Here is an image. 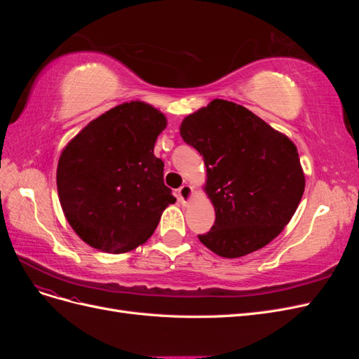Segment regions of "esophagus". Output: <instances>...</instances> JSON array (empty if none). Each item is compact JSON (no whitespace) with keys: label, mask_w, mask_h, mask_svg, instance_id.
Returning <instances> with one entry per match:
<instances>
[{"label":"esophagus","mask_w":359,"mask_h":359,"mask_svg":"<svg viewBox=\"0 0 359 359\" xmlns=\"http://www.w3.org/2000/svg\"><path fill=\"white\" fill-rule=\"evenodd\" d=\"M191 194H193V189L189 186V184H184V186H181L178 189V199L181 202H189Z\"/></svg>","instance_id":"obj_1"}]
</instances>
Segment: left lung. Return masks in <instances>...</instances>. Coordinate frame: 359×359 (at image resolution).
I'll use <instances>...</instances> for the list:
<instances>
[{
	"instance_id": "left-lung-1",
	"label": "left lung",
	"mask_w": 359,
	"mask_h": 359,
	"mask_svg": "<svg viewBox=\"0 0 359 359\" xmlns=\"http://www.w3.org/2000/svg\"><path fill=\"white\" fill-rule=\"evenodd\" d=\"M180 133L203 156L205 190L215 210L211 231L198 235L201 243L233 259L273 241L306 187L292 140L244 106L220 99L184 118Z\"/></svg>"
}]
</instances>
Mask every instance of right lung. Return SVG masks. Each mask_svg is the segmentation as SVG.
<instances>
[{"mask_svg":"<svg viewBox=\"0 0 359 359\" xmlns=\"http://www.w3.org/2000/svg\"><path fill=\"white\" fill-rule=\"evenodd\" d=\"M166 116L142 102L123 103L81 130L62 149L57 187L64 215L88 245L126 253L154 233L177 199L154 156Z\"/></svg>","mask_w":359,"mask_h":359,"instance_id":"obj_1","label":"right lung"}]
</instances>
